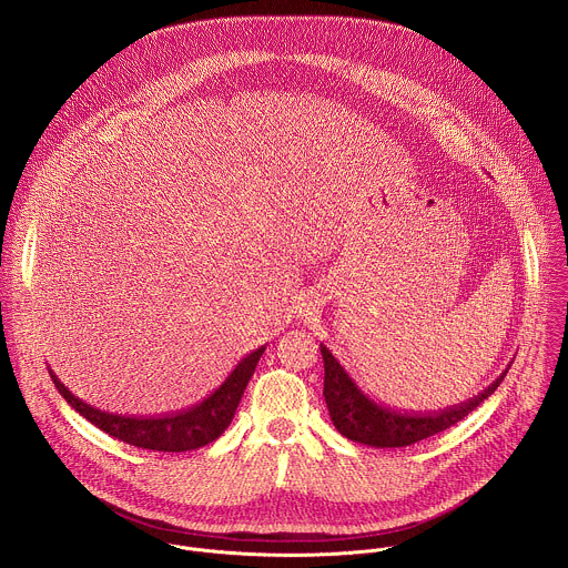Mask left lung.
<instances>
[{
  "label": "left lung",
  "mask_w": 568,
  "mask_h": 568,
  "mask_svg": "<svg viewBox=\"0 0 568 568\" xmlns=\"http://www.w3.org/2000/svg\"><path fill=\"white\" fill-rule=\"evenodd\" d=\"M321 354H323V365H325V382H323V397L329 410V419L334 428L347 437L349 442L365 444L372 448H404L413 446L422 439H428L464 417H468L484 399H488L497 386L504 382V374H499V379H495L484 393L477 397L439 410V413H402L393 410L379 402L369 399L356 382L349 376V372L338 363V358L321 343Z\"/></svg>",
  "instance_id": "obj_1"
}]
</instances>
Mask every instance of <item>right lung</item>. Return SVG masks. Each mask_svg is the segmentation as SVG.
I'll list each match as a JSON object with an SVG mask.
<instances>
[{"label":"right lung","instance_id":"obj_1","mask_svg":"<svg viewBox=\"0 0 568 568\" xmlns=\"http://www.w3.org/2000/svg\"><path fill=\"white\" fill-rule=\"evenodd\" d=\"M263 352H265V345L247 354L232 369V374L221 384V388H216L205 402L184 413L166 415V417H124V415L98 410L91 404H84L82 399H78L58 379L53 369L49 372L55 388L69 402V406L75 408V413H80L93 426L109 433L111 437L146 450L184 453V450H196L216 442L227 430Z\"/></svg>","mask_w":568,"mask_h":568}]
</instances>
